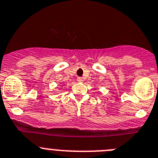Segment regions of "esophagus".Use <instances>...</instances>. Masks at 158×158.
<instances>
[{
    "label": "esophagus",
    "instance_id": "1",
    "mask_svg": "<svg viewBox=\"0 0 158 158\" xmlns=\"http://www.w3.org/2000/svg\"><path fill=\"white\" fill-rule=\"evenodd\" d=\"M77 80H78V82H80V83L83 82V79L82 77H78V78H77Z\"/></svg>",
    "mask_w": 158,
    "mask_h": 158
}]
</instances>
